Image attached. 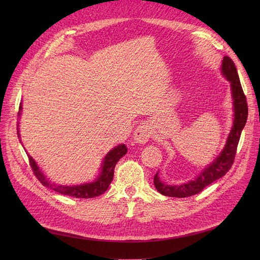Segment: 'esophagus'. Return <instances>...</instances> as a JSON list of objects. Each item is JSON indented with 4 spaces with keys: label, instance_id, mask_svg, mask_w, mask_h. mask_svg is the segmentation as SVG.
Segmentation results:
<instances>
[{
    "label": "esophagus",
    "instance_id": "1",
    "mask_svg": "<svg viewBox=\"0 0 260 260\" xmlns=\"http://www.w3.org/2000/svg\"><path fill=\"white\" fill-rule=\"evenodd\" d=\"M152 136V130L148 127L147 124H139L136 131H135V136H133V139H135L136 143L139 144H145L147 141L149 140Z\"/></svg>",
    "mask_w": 260,
    "mask_h": 260
}]
</instances>
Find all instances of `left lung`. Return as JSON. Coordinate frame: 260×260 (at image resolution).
<instances>
[{
	"instance_id": "1",
	"label": "left lung",
	"mask_w": 260,
	"mask_h": 260,
	"mask_svg": "<svg viewBox=\"0 0 260 260\" xmlns=\"http://www.w3.org/2000/svg\"><path fill=\"white\" fill-rule=\"evenodd\" d=\"M222 73L226 77V79L231 82L234 104V122L229 138H228L225 147L220 156L217 157V159L214 160V162H211L206 169H204L198 178L190 181L186 184L167 185L161 183L159 177L157 176L158 174H156L154 176V184L156 190L162 195L170 196V198H187V196L198 194L214 181L223 177L232 167L241 133L247 120L248 107L246 96L243 92L240 82L237 67H235L233 60L230 57H223Z\"/></svg>"
}]
</instances>
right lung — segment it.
I'll use <instances>...</instances> for the list:
<instances>
[{"label": "right lung", "mask_w": 260, "mask_h": 260, "mask_svg": "<svg viewBox=\"0 0 260 260\" xmlns=\"http://www.w3.org/2000/svg\"><path fill=\"white\" fill-rule=\"evenodd\" d=\"M20 109H21V106H19V111ZM18 132H17V135L19 136ZM127 151H128L127 146H125L124 144L118 145L117 147L113 148L104 158L103 167H102V172H101L100 177L96 179V181H94V182H92V183H88V184L85 183L82 185H76V186H62V185L52 184L51 182H49V180L45 179L44 175L37 166L36 161L32 159V157L28 155V159H29L30 167L32 168L35 176L42 183V185L49 187V188H53L55 192H58L60 194L68 195V196H73V198L92 199V198H95V196L103 194L107 190L109 184H111V182L113 181V178H114V169H115L116 164L121 158L122 156L125 155Z\"/></svg>", "instance_id": "1"}]
</instances>
